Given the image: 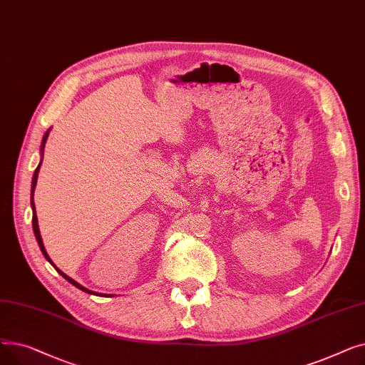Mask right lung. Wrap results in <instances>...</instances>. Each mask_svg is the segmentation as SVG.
I'll return each mask as SVG.
<instances>
[{"mask_svg": "<svg viewBox=\"0 0 365 365\" xmlns=\"http://www.w3.org/2000/svg\"><path fill=\"white\" fill-rule=\"evenodd\" d=\"M50 131V130H48ZM48 131L44 134V138H43V143H41V150H43V153H44V146H46V142H47V138H48ZM41 163H43V160H41ZM41 163L38 164V167H36V170H35V173H34V178H32V190H31V195H32V226H34V234H35V238H36V241H38V245H40V248H41V252H43V255L46 256V259L54 266V263L51 262V259L48 257V255H47V252H46V248H44V244H43V240H41V235H40V227H38V219H36V213H35V204H34V190H35V186H36V179H38V171H40V167H41ZM56 267V266H54ZM56 271L59 272L66 281H69L72 285H75L76 289H80V290H83V292H86V293H90V294H94L91 290H87V289H84V287L81 285V284H78L76 281H73L72 278H69L66 274H63L61 269H57L56 267Z\"/></svg>", "mask_w": 365, "mask_h": 365, "instance_id": "obj_1", "label": "right lung"}]
</instances>
